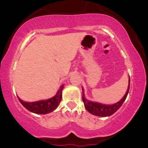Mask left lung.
Here are the masks:
<instances>
[{"instance_id": "8db88e82", "label": "left lung", "mask_w": 148, "mask_h": 148, "mask_svg": "<svg viewBox=\"0 0 148 148\" xmlns=\"http://www.w3.org/2000/svg\"><path fill=\"white\" fill-rule=\"evenodd\" d=\"M130 79V78H129ZM130 79H129V86L128 89H127L126 94L123 97V98L118 101V103H114L112 105H103L99 103L92 102V101H88L87 99H85L84 95V89L83 90V95L82 99L84 102L85 107H86V110L88 112L95 115H97V116L101 117H106L110 116V115H113L115 112H116L120 108V107L123 105V103L125 100L126 99L127 95H128L129 90H130Z\"/></svg>"}]
</instances>
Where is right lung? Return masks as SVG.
Here are the masks:
<instances>
[{"label":"right lung","instance_id":"obj_1","mask_svg":"<svg viewBox=\"0 0 148 148\" xmlns=\"http://www.w3.org/2000/svg\"><path fill=\"white\" fill-rule=\"evenodd\" d=\"M62 89H63V86H61L53 97L47 100L35 101V102H25L18 97V99L21 104L29 111L38 114H47L54 111L59 105L62 99Z\"/></svg>","mask_w":148,"mask_h":148}]
</instances>
